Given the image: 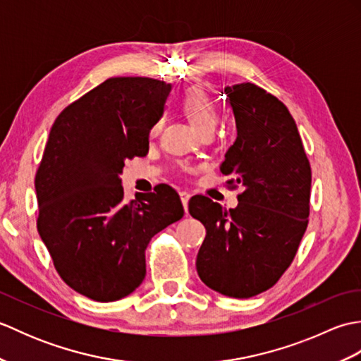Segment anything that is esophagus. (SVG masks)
<instances>
[{
  "mask_svg": "<svg viewBox=\"0 0 361 361\" xmlns=\"http://www.w3.org/2000/svg\"><path fill=\"white\" fill-rule=\"evenodd\" d=\"M180 198H181L183 208H185V212L188 214V203H189V200H190V194H188V192H181V194H180Z\"/></svg>",
  "mask_w": 361,
  "mask_h": 361,
  "instance_id": "esophagus-1",
  "label": "esophagus"
}]
</instances>
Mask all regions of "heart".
<instances>
[{
  "instance_id": "b5f03b06",
  "label": "heart",
  "mask_w": 361,
  "mask_h": 361,
  "mask_svg": "<svg viewBox=\"0 0 361 361\" xmlns=\"http://www.w3.org/2000/svg\"><path fill=\"white\" fill-rule=\"evenodd\" d=\"M181 109L198 132H212L217 124L216 106L202 88H189L181 97Z\"/></svg>"
}]
</instances>
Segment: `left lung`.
<instances>
[{"mask_svg":"<svg viewBox=\"0 0 361 361\" xmlns=\"http://www.w3.org/2000/svg\"><path fill=\"white\" fill-rule=\"evenodd\" d=\"M237 137L220 172L243 186L225 211L208 197L189 202L206 228L197 273L209 288L251 298L273 287L293 260L307 229L312 171L295 119L278 97L245 82L225 87Z\"/></svg>","mask_w":361,"mask_h":361,"instance_id":"obj_1","label":"left lung"}]
</instances>
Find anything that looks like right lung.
Here are the masks:
<instances>
[{
  "label": "right lung",
  "mask_w": 361,
  "mask_h": 361,
  "mask_svg": "<svg viewBox=\"0 0 361 361\" xmlns=\"http://www.w3.org/2000/svg\"><path fill=\"white\" fill-rule=\"evenodd\" d=\"M171 83L111 78L59 114L35 175L37 228L54 267L78 293L118 301L145 278V248L185 214L171 186L126 202V159L149 152Z\"/></svg>",
  "instance_id": "add662e5"
}]
</instances>
